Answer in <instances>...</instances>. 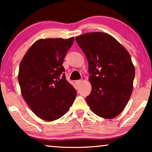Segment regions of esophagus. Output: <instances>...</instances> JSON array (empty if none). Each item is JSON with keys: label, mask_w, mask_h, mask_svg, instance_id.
Masks as SVG:
<instances>
[{"label": "esophagus", "mask_w": 152, "mask_h": 152, "mask_svg": "<svg viewBox=\"0 0 152 152\" xmlns=\"http://www.w3.org/2000/svg\"><path fill=\"white\" fill-rule=\"evenodd\" d=\"M82 80H77L75 81V84H77V86H80V85L82 84Z\"/></svg>", "instance_id": "obj_1"}]
</instances>
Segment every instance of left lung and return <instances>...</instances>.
Segmentation results:
<instances>
[{
    "label": "left lung",
    "mask_w": 152,
    "mask_h": 152,
    "mask_svg": "<svg viewBox=\"0 0 152 152\" xmlns=\"http://www.w3.org/2000/svg\"><path fill=\"white\" fill-rule=\"evenodd\" d=\"M75 39L88 62L92 90L87 103L97 115L112 119L123 111L133 91L135 68L129 53L104 32L86 33Z\"/></svg>",
    "instance_id": "left-lung-1"
}]
</instances>
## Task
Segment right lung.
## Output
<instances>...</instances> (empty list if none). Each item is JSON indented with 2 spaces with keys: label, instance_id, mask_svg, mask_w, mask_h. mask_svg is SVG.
<instances>
[{
  "label": "right lung",
  "instance_id": "1",
  "mask_svg": "<svg viewBox=\"0 0 152 152\" xmlns=\"http://www.w3.org/2000/svg\"><path fill=\"white\" fill-rule=\"evenodd\" d=\"M73 42L74 37L39 39L20 61L18 80L21 94L34 113L45 121L62 117L76 97L62 66Z\"/></svg>",
  "mask_w": 152,
  "mask_h": 152
}]
</instances>
